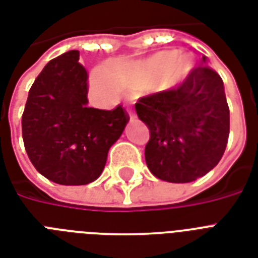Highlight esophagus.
Here are the masks:
<instances>
[{
    "label": "esophagus",
    "instance_id": "1",
    "mask_svg": "<svg viewBox=\"0 0 258 258\" xmlns=\"http://www.w3.org/2000/svg\"><path fill=\"white\" fill-rule=\"evenodd\" d=\"M130 119H131V120H134V119H135V113L133 112V111H130Z\"/></svg>",
    "mask_w": 258,
    "mask_h": 258
}]
</instances>
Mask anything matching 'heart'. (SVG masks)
Wrapping results in <instances>:
<instances>
[{
    "instance_id": "obj_1",
    "label": "heart",
    "mask_w": 258,
    "mask_h": 258,
    "mask_svg": "<svg viewBox=\"0 0 258 258\" xmlns=\"http://www.w3.org/2000/svg\"><path fill=\"white\" fill-rule=\"evenodd\" d=\"M190 71V61L178 57L172 52H159L139 61L125 62L109 72L97 70L92 75L93 87L107 96H112L119 88H138L147 84L151 89H166L182 82Z\"/></svg>"
}]
</instances>
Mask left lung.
Returning <instances> with one entry per match:
<instances>
[{
    "label": "left lung",
    "mask_w": 258,
    "mask_h": 258,
    "mask_svg": "<svg viewBox=\"0 0 258 258\" xmlns=\"http://www.w3.org/2000/svg\"><path fill=\"white\" fill-rule=\"evenodd\" d=\"M135 111L150 130L146 163L159 179L187 183L224 155L229 107L222 79L210 67L194 68L176 87L141 97Z\"/></svg>",
    "instance_id": "obj_1"
}]
</instances>
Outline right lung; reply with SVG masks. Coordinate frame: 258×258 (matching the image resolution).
Here are the masks:
<instances>
[{
  "mask_svg": "<svg viewBox=\"0 0 258 258\" xmlns=\"http://www.w3.org/2000/svg\"><path fill=\"white\" fill-rule=\"evenodd\" d=\"M88 74L79 50L50 60L30 87L22 113V139L32 165L58 184L93 182L104 169L128 113L87 107Z\"/></svg>",
  "mask_w": 258,
  "mask_h": 258,
  "instance_id": "add662e5",
  "label": "right lung"
}]
</instances>
